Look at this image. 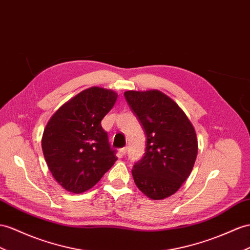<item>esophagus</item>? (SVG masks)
<instances>
[{
  "instance_id": "esophagus-1",
  "label": "esophagus",
  "mask_w": 250,
  "mask_h": 250,
  "mask_svg": "<svg viewBox=\"0 0 250 250\" xmlns=\"http://www.w3.org/2000/svg\"><path fill=\"white\" fill-rule=\"evenodd\" d=\"M119 153H120V154L123 155V156H125V155L126 154V148H121V149L119 150Z\"/></svg>"
}]
</instances>
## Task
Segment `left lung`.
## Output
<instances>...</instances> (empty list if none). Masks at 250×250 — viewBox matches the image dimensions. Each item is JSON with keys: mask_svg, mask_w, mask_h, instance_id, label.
Instances as JSON below:
<instances>
[{"mask_svg": "<svg viewBox=\"0 0 250 250\" xmlns=\"http://www.w3.org/2000/svg\"><path fill=\"white\" fill-rule=\"evenodd\" d=\"M125 100L146 135L143 158L132 169L138 189L152 200L174 194L190 175L197 155V138L187 115L167 95L125 92Z\"/></svg>", "mask_w": 250, "mask_h": 250, "instance_id": "obj_1", "label": "left lung"}]
</instances>
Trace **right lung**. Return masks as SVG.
<instances>
[{"label": "right lung", "instance_id": "right-lung-1", "mask_svg": "<svg viewBox=\"0 0 250 250\" xmlns=\"http://www.w3.org/2000/svg\"><path fill=\"white\" fill-rule=\"evenodd\" d=\"M111 89L93 86L60 106L44 129L42 150L48 169L73 193L94 187L117 161L101 120L117 100Z\"/></svg>", "mask_w": 250, "mask_h": 250}]
</instances>
